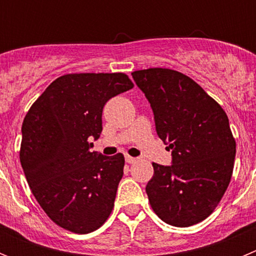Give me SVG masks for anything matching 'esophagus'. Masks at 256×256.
Returning a JSON list of instances; mask_svg holds the SVG:
<instances>
[{
  "mask_svg": "<svg viewBox=\"0 0 256 256\" xmlns=\"http://www.w3.org/2000/svg\"><path fill=\"white\" fill-rule=\"evenodd\" d=\"M136 158H133V156H130V155H126V162H128V164H132V162H136Z\"/></svg>",
  "mask_w": 256,
  "mask_h": 256,
  "instance_id": "1",
  "label": "esophagus"
}]
</instances>
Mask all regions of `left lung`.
Instances as JSON below:
<instances>
[{"label":"left lung","mask_w":256,"mask_h":256,"mask_svg":"<svg viewBox=\"0 0 256 256\" xmlns=\"http://www.w3.org/2000/svg\"><path fill=\"white\" fill-rule=\"evenodd\" d=\"M150 102L156 133L172 164L152 162L146 186L151 208L174 227H190L214 212L234 172L236 142L226 112L190 76L151 68L132 73Z\"/></svg>","instance_id":"left-lung-1"}]
</instances>
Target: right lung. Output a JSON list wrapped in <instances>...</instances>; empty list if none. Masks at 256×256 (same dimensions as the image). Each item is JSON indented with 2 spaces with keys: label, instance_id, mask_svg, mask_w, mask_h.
Returning a JSON list of instances; mask_svg holds the SVG:
<instances>
[{
  "label": "right lung",
  "instance_id": "1",
  "mask_svg": "<svg viewBox=\"0 0 256 256\" xmlns=\"http://www.w3.org/2000/svg\"><path fill=\"white\" fill-rule=\"evenodd\" d=\"M130 88L123 73L66 74L44 90L24 118L22 170L38 204L64 230L94 232L114 208L124 156L91 151V141L102 132L105 104Z\"/></svg>",
  "mask_w": 256,
  "mask_h": 256
}]
</instances>
